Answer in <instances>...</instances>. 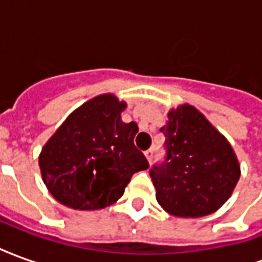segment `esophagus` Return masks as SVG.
Instances as JSON below:
<instances>
[{
  "label": "esophagus",
  "mask_w": 262,
  "mask_h": 262,
  "mask_svg": "<svg viewBox=\"0 0 262 262\" xmlns=\"http://www.w3.org/2000/svg\"><path fill=\"white\" fill-rule=\"evenodd\" d=\"M144 156H146V159H147L148 163H151V160H153V150H147V151H144Z\"/></svg>",
  "instance_id": "34e87169"
}]
</instances>
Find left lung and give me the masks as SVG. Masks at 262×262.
<instances>
[{
  "mask_svg": "<svg viewBox=\"0 0 262 262\" xmlns=\"http://www.w3.org/2000/svg\"><path fill=\"white\" fill-rule=\"evenodd\" d=\"M160 132L165 160L150 177L156 199L177 217L213 213L231 196L240 178V163L229 140L192 105L170 109Z\"/></svg>",
  "mask_w": 262,
  "mask_h": 262,
  "instance_id": "left-lung-1",
  "label": "left lung"
}]
</instances>
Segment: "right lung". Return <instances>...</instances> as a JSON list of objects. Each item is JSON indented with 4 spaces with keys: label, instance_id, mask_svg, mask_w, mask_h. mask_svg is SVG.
<instances>
[{
    "label": "right lung",
    "instance_id": "add662e5",
    "mask_svg": "<svg viewBox=\"0 0 262 262\" xmlns=\"http://www.w3.org/2000/svg\"><path fill=\"white\" fill-rule=\"evenodd\" d=\"M125 101L101 94L73 111L39 154L45 185L53 198L75 210H98L119 199L132 176L147 170L135 146L139 127L125 123Z\"/></svg>",
    "mask_w": 262,
    "mask_h": 262
}]
</instances>
